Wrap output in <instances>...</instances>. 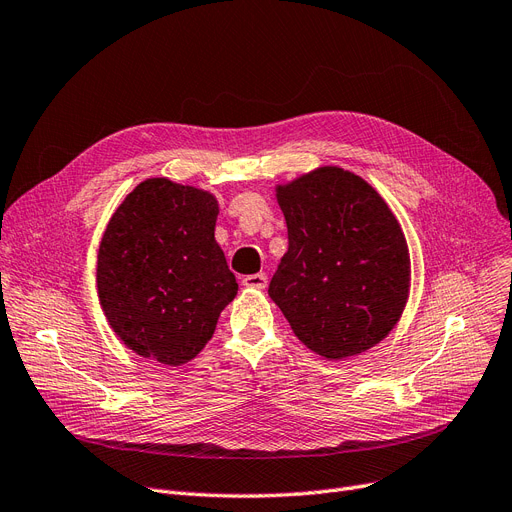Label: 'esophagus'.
Returning <instances> with one entry per match:
<instances>
[{"instance_id": "esophagus-1", "label": "esophagus", "mask_w": 512, "mask_h": 512, "mask_svg": "<svg viewBox=\"0 0 512 512\" xmlns=\"http://www.w3.org/2000/svg\"><path fill=\"white\" fill-rule=\"evenodd\" d=\"M241 283L246 287H254V289H264L266 287V275L264 273H256V275H246L241 279Z\"/></svg>"}]
</instances>
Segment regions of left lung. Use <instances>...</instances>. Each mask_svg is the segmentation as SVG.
Instances as JSON below:
<instances>
[{
  "mask_svg": "<svg viewBox=\"0 0 512 512\" xmlns=\"http://www.w3.org/2000/svg\"><path fill=\"white\" fill-rule=\"evenodd\" d=\"M289 248L269 296L291 331L319 356L342 360L394 329L408 298L404 233L358 175L323 166L277 187Z\"/></svg>",
  "mask_w": 512,
  "mask_h": 512,
  "instance_id": "obj_1",
  "label": "left lung"
}]
</instances>
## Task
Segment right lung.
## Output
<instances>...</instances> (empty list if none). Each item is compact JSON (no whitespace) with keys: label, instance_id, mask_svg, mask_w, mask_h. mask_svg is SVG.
Returning a JSON list of instances; mask_svg holds the SVG:
<instances>
[{"label":"right lung","instance_id":"right-lung-1","mask_svg":"<svg viewBox=\"0 0 512 512\" xmlns=\"http://www.w3.org/2000/svg\"><path fill=\"white\" fill-rule=\"evenodd\" d=\"M212 193L168 179L139 183L97 252V294L127 348L179 367L208 344L237 281L214 239Z\"/></svg>","mask_w":512,"mask_h":512}]
</instances>
